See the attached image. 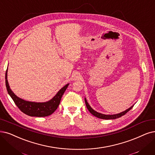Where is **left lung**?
<instances>
[{
	"label": "left lung",
	"mask_w": 155,
	"mask_h": 155,
	"mask_svg": "<svg viewBox=\"0 0 155 155\" xmlns=\"http://www.w3.org/2000/svg\"><path fill=\"white\" fill-rule=\"evenodd\" d=\"M84 101H85V104H86V107H87L88 110L90 111V113L91 114H92L94 116L98 117V118H101V119H103V120H114V119H116V118H118V117H121L122 116L125 115L126 113H127L128 111L130 110L134 106H131L130 107L129 109H127L126 110L123 111V112L121 113H119V114H113V115H106V114H101V113H99L98 112H96L95 110H94V109H93L90 106V105L88 104V103L87 102V101H86V99L84 98Z\"/></svg>",
	"instance_id": "left-lung-1"
}]
</instances>
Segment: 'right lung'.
Returning a JSON list of instances; mask_svg holds the SVG:
<instances>
[{
    "label": "right lung",
    "instance_id": "obj_1",
    "mask_svg": "<svg viewBox=\"0 0 155 155\" xmlns=\"http://www.w3.org/2000/svg\"><path fill=\"white\" fill-rule=\"evenodd\" d=\"M7 72H5V86L8 94L13 99L16 106L20 110L25 114L30 116L35 117H45L51 115L58 108L61 97L64 94L65 91L69 86V84H66L61 88L51 100L46 102H32L24 101L23 99L18 97L14 93L11 91L8 84L7 79Z\"/></svg>",
    "mask_w": 155,
    "mask_h": 155
}]
</instances>
